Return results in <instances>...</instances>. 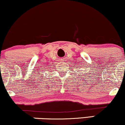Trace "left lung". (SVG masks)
Instances as JSON below:
<instances>
[{
  "label": "left lung",
  "instance_id": "8db88e82",
  "mask_svg": "<svg viewBox=\"0 0 125 125\" xmlns=\"http://www.w3.org/2000/svg\"><path fill=\"white\" fill-rule=\"evenodd\" d=\"M77 72H78V71H77ZM79 76H80V75H79ZM85 76H86V75H85Z\"/></svg>",
  "mask_w": 125,
  "mask_h": 125
}]
</instances>
